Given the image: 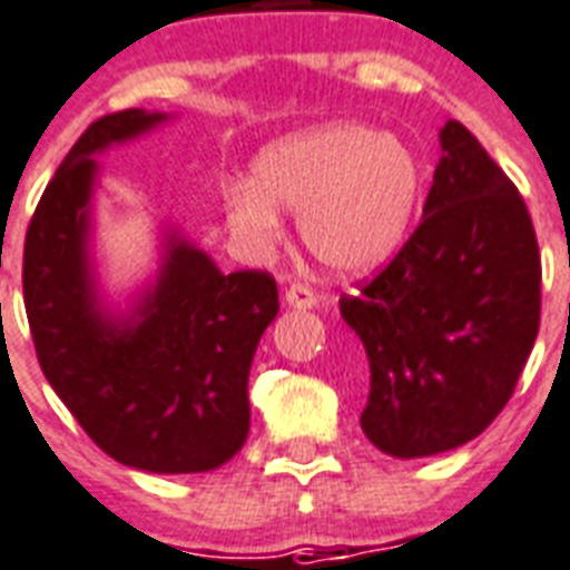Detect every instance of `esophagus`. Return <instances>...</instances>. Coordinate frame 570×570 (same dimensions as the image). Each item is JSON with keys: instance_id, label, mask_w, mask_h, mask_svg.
<instances>
[{"instance_id": "obj_1", "label": "esophagus", "mask_w": 570, "mask_h": 570, "mask_svg": "<svg viewBox=\"0 0 570 570\" xmlns=\"http://www.w3.org/2000/svg\"><path fill=\"white\" fill-rule=\"evenodd\" d=\"M284 302L289 304V307H298V311H311V307H316V293H313L311 286L293 284L286 289Z\"/></svg>"}]
</instances>
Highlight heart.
<instances>
[{
  "mask_svg": "<svg viewBox=\"0 0 570 570\" xmlns=\"http://www.w3.org/2000/svg\"><path fill=\"white\" fill-rule=\"evenodd\" d=\"M420 189V163L405 141L361 124H328L263 147L250 183L224 195V213L245 248L266 254L284 233L277 209H293L313 257L357 275L396 254Z\"/></svg>",
  "mask_w": 570,
  "mask_h": 570,
  "instance_id": "obj_1",
  "label": "heart"
}]
</instances>
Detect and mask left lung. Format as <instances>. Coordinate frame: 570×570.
<instances>
[{
  "label": "left lung",
  "instance_id": "obj_1",
  "mask_svg": "<svg viewBox=\"0 0 570 570\" xmlns=\"http://www.w3.org/2000/svg\"><path fill=\"white\" fill-rule=\"evenodd\" d=\"M441 150L423 222L340 298L370 366L361 429L396 459L485 432L539 337L541 257L523 197L459 120L441 129Z\"/></svg>",
  "mask_w": 570,
  "mask_h": 570
}]
</instances>
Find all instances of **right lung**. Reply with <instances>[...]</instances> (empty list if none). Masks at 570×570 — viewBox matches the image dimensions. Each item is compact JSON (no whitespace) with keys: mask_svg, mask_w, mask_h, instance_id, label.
Instances as JSON below:
<instances>
[{"mask_svg":"<svg viewBox=\"0 0 570 570\" xmlns=\"http://www.w3.org/2000/svg\"><path fill=\"white\" fill-rule=\"evenodd\" d=\"M165 120L115 111L79 136L26 230L22 298L40 370L106 455L147 473H206L248 438L250 361L281 304L268 272L224 275L177 230L132 311L100 304L88 248L94 156Z\"/></svg>","mask_w":570,"mask_h":570,"instance_id":"obj_1","label":"right lung"}]
</instances>
